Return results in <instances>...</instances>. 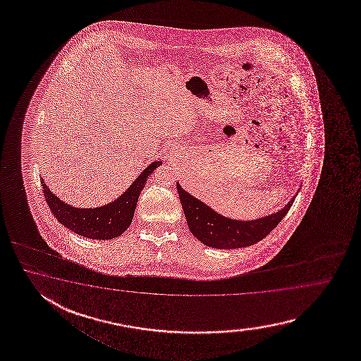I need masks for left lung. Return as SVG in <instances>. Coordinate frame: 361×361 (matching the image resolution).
I'll list each match as a JSON object with an SVG mask.
<instances>
[{"mask_svg":"<svg viewBox=\"0 0 361 361\" xmlns=\"http://www.w3.org/2000/svg\"><path fill=\"white\" fill-rule=\"evenodd\" d=\"M178 195L188 228L204 245L215 249H238L254 245L283 221L297 195L281 210L254 221H238L221 215L202 201L184 191L178 183Z\"/></svg>","mask_w":361,"mask_h":361,"instance_id":"left-lung-1","label":"left lung"}]
</instances>
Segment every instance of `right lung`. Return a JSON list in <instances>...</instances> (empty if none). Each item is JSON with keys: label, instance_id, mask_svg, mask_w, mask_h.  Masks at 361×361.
Returning <instances> with one entry per match:
<instances>
[{"label": "right lung", "instance_id": "obj_1", "mask_svg": "<svg viewBox=\"0 0 361 361\" xmlns=\"http://www.w3.org/2000/svg\"><path fill=\"white\" fill-rule=\"evenodd\" d=\"M160 165L162 161L151 162L120 197L99 207H72L49 190L44 178H41V185L49 209L58 222L80 236L92 240H111L118 238L129 228L139 195L146 185L147 179Z\"/></svg>", "mask_w": 361, "mask_h": 361}]
</instances>
